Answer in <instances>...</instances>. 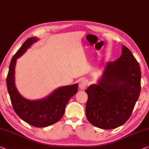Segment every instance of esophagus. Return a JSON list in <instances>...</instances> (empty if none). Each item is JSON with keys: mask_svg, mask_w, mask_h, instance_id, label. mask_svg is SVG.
<instances>
[{"mask_svg": "<svg viewBox=\"0 0 149 149\" xmlns=\"http://www.w3.org/2000/svg\"><path fill=\"white\" fill-rule=\"evenodd\" d=\"M87 85H88V82L87 80L85 79H81L79 81V88L82 90H84L86 89V87H87Z\"/></svg>", "mask_w": 149, "mask_h": 149, "instance_id": "esophagus-1", "label": "esophagus"}]
</instances>
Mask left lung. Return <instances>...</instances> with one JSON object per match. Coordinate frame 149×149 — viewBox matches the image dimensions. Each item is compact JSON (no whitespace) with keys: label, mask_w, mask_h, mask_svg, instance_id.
I'll return each mask as SVG.
<instances>
[{"label":"left lung","mask_w":149,"mask_h":149,"mask_svg":"<svg viewBox=\"0 0 149 149\" xmlns=\"http://www.w3.org/2000/svg\"><path fill=\"white\" fill-rule=\"evenodd\" d=\"M122 54L116 61L107 62L97 84L85 90L88 95V121L105 130L114 129L126 123L141 93L139 62L125 46H122Z\"/></svg>","instance_id":"8db88e82"}]
</instances>
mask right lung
<instances>
[{
	"instance_id": "add662e5",
	"label": "right lung",
	"mask_w": 149,
	"mask_h": 149,
	"mask_svg": "<svg viewBox=\"0 0 149 149\" xmlns=\"http://www.w3.org/2000/svg\"><path fill=\"white\" fill-rule=\"evenodd\" d=\"M38 40L36 37L28 38L12 58L6 78V86L17 116L31 126L44 128L55 124L62 118L68 101L78 91V84L58 87L41 100H29L19 93L15 81L17 60Z\"/></svg>"
}]
</instances>
